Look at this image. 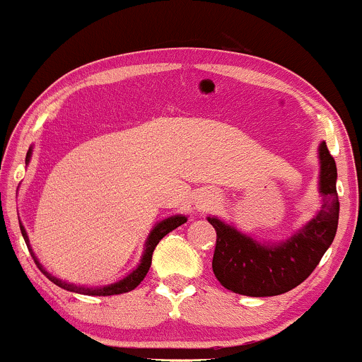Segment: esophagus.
I'll list each match as a JSON object with an SVG mask.
<instances>
[{
	"mask_svg": "<svg viewBox=\"0 0 362 362\" xmlns=\"http://www.w3.org/2000/svg\"><path fill=\"white\" fill-rule=\"evenodd\" d=\"M213 195L211 194H204V195H201V199H197V204H199V207H202V209H206V207H209L211 206V202H213Z\"/></svg>",
	"mask_w": 362,
	"mask_h": 362,
	"instance_id": "34e87169",
	"label": "esophagus"
}]
</instances>
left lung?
Returning a JSON list of instances; mask_svg holds the SVG:
<instances>
[{
    "mask_svg": "<svg viewBox=\"0 0 362 362\" xmlns=\"http://www.w3.org/2000/svg\"><path fill=\"white\" fill-rule=\"evenodd\" d=\"M320 192L323 206L303 230L279 245H260L216 218L213 272L226 289L245 296H277L300 286L322 260L337 233V167L327 143L320 144Z\"/></svg>",
    "mask_w": 362,
    "mask_h": 362,
    "instance_id": "obj_1",
    "label": "left lung"
}]
</instances>
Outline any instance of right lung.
Listing matches in <instances>:
<instances>
[{
	"label": "right lung",
	"mask_w": 362,
	"mask_h": 362,
	"mask_svg": "<svg viewBox=\"0 0 362 362\" xmlns=\"http://www.w3.org/2000/svg\"><path fill=\"white\" fill-rule=\"evenodd\" d=\"M28 160H30V149H28L27 153V158H25V161L28 163ZM187 221L185 216H172V218L168 219H163L161 223H158L155 228H153V231L149 233L148 236V242H146V250H144V255L143 259H141V264L138 265V269L136 271H132L131 274H129L127 277H124L122 281L115 282V284H110V286H103V288H83V286H74V284H68V282L61 281V279H56V277L51 276L45 269H42V265L39 264V260L35 259L34 252H32L30 245H28V236L27 233H25L23 226L20 224V230H22V236L25 240V243H27L28 247V252H30L32 259H34V262L37 264V267L42 271V274L45 277H47L49 281H52L54 284L59 286V288L62 289H68V291H73V293H80V294H88V296H112V294H122V293H129V291H132L134 288H138V286L141 284V281L146 277V274L149 271V267H151V257H153V250L156 248V245L160 243V240L163 238L165 235H168L170 231H173L175 228L180 226V224H184Z\"/></svg>",
	"instance_id": "right-lung-1"
}]
</instances>
